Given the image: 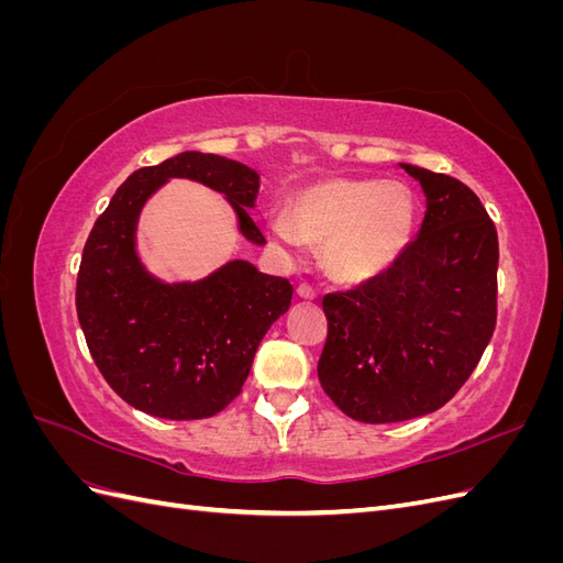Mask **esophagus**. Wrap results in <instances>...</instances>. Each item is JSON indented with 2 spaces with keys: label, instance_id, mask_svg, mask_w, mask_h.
<instances>
[{
  "label": "esophagus",
  "instance_id": "34e87169",
  "mask_svg": "<svg viewBox=\"0 0 563 563\" xmlns=\"http://www.w3.org/2000/svg\"><path fill=\"white\" fill-rule=\"evenodd\" d=\"M296 294H298V298H302V300H314V298H317V288H312L310 284H298Z\"/></svg>",
  "mask_w": 563,
  "mask_h": 563
}]
</instances>
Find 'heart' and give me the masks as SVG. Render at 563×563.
I'll use <instances>...</instances> for the list:
<instances>
[{
  "label": "heart",
  "instance_id": "1",
  "mask_svg": "<svg viewBox=\"0 0 563 563\" xmlns=\"http://www.w3.org/2000/svg\"><path fill=\"white\" fill-rule=\"evenodd\" d=\"M418 220L406 185L383 178H323L294 197L291 211L267 220L269 236L296 251L323 246V263L343 284H364L399 263Z\"/></svg>",
  "mask_w": 563,
  "mask_h": 563
}]
</instances>
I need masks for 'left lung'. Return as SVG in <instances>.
Here are the masks:
<instances>
[{"label":"left lung","instance_id":"8db88e82","mask_svg":"<svg viewBox=\"0 0 563 563\" xmlns=\"http://www.w3.org/2000/svg\"><path fill=\"white\" fill-rule=\"evenodd\" d=\"M428 201L411 246L380 277L323 296L319 383L345 416H428L465 385L496 329L498 232L465 183L401 164Z\"/></svg>","mask_w":563,"mask_h":563}]
</instances>
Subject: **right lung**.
I'll return each instance as SVG.
<instances>
[{
	"label": "right lung",
	"instance_id": "right-lung-1",
	"mask_svg": "<svg viewBox=\"0 0 563 563\" xmlns=\"http://www.w3.org/2000/svg\"><path fill=\"white\" fill-rule=\"evenodd\" d=\"M197 180L223 195L246 242L261 176L203 152H180L133 172L98 216L81 253L77 317L110 387L139 411L168 420L211 418L240 395L263 335L288 308L294 286L249 261H230L197 282L166 284L135 249L139 218L164 183Z\"/></svg>",
	"mask_w": 563,
	"mask_h": 563
}]
</instances>
